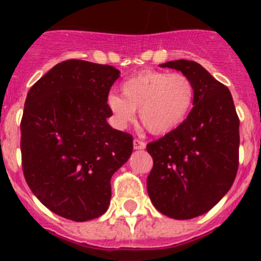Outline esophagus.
I'll return each mask as SVG.
<instances>
[{"instance_id": "obj_1", "label": "esophagus", "mask_w": 261, "mask_h": 261, "mask_svg": "<svg viewBox=\"0 0 261 261\" xmlns=\"http://www.w3.org/2000/svg\"><path fill=\"white\" fill-rule=\"evenodd\" d=\"M145 146H146V144H145L144 141H141V140H133V149L135 150H142V149H145Z\"/></svg>"}]
</instances>
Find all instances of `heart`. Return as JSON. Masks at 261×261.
Returning a JSON list of instances; mask_svg holds the SVG:
<instances>
[{
    "mask_svg": "<svg viewBox=\"0 0 261 261\" xmlns=\"http://www.w3.org/2000/svg\"><path fill=\"white\" fill-rule=\"evenodd\" d=\"M121 95L110 94L107 106L119 126L132 123L138 110L142 125L155 136L171 133L190 116L195 103L193 82L181 73L145 70L126 78Z\"/></svg>",
    "mask_w": 261,
    "mask_h": 261,
    "instance_id": "obj_1",
    "label": "heart"
}]
</instances>
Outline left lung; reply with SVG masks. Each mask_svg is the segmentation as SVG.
<instances>
[{
  "instance_id": "obj_1",
  "label": "left lung",
  "mask_w": 261,
  "mask_h": 261,
  "mask_svg": "<svg viewBox=\"0 0 261 261\" xmlns=\"http://www.w3.org/2000/svg\"><path fill=\"white\" fill-rule=\"evenodd\" d=\"M161 68L181 71L195 86V103L179 128L147 144L153 168L147 193L165 216L191 220L211 211L238 171L239 119L230 90L200 64L176 60Z\"/></svg>"
}]
</instances>
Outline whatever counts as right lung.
I'll return each instance as SVG.
<instances>
[{
	"mask_svg": "<svg viewBox=\"0 0 261 261\" xmlns=\"http://www.w3.org/2000/svg\"><path fill=\"white\" fill-rule=\"evenodd\" d=\"M119 77L114 66L68 60L27 94L20 121L23 174L57 216L84 222L107 212L111 177L133 150L132 136L107 123L108 93Z\"/></svg>",
	"mask_w": 261,
	"mask_h": 261,
	"instance_id": "right-lung-1",
	"label": "right lung"
}]
</instances>
